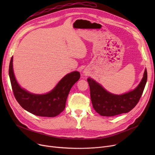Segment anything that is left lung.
Wrapping results in <instances>:
<instances>
[{"instance_id": "8db88e82", "label": "left lung", "mask_w": 155, "mask_h": 155, "mask_svg": "<svg viewBox=\"0 0 155 155\" xmlns=\"http://www.w3.org/2000/svg\"><path fill=\"white\" fill-rule=\"evenodd\" d=\"M147 81V70L144 71L141 82L134 91L123 95L107 92L93 79L88 78L91 97L95 110L102 116H114L131 110L139 102Z\"/></svg>"}]
</instances>
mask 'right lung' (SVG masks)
Wrapping results in <instances>:
<instances>
[{
	"instance_id": "right-lung-1",
	"label": "right lung",
	"mask_w": 155,
	"mask_h": 155,
	"mask_svg": "<svg viewBox=\"0 0 155 155\" xmlns=\"http://www.w3.org/2000/svg\"><path fill=\"white\" fill-rule=\"evenodd\" d=\"M9 74L14 95L21 106L38 116L55 117L64 109L70 91L80 77L78 71H73L64 77L55 88L46 94L36 95L21 88L16 81L12 68V57Z\"/></svg>"
}]
</instances>
